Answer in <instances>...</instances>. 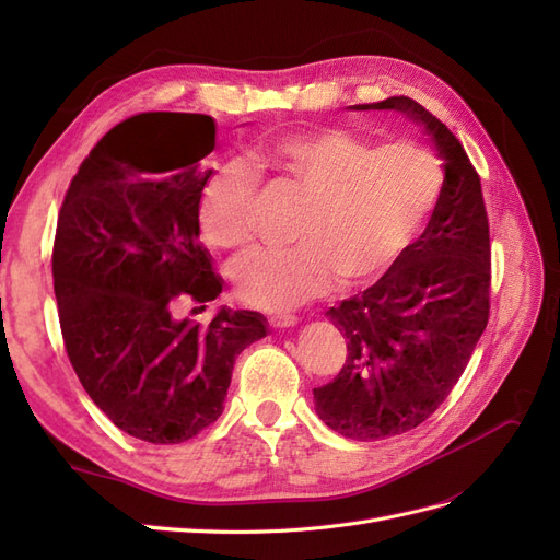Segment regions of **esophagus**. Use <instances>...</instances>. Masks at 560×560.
Instances as JSON below:
<instances>
[{
	"instance_id": "1",
	"label": "esophagus",
	"mask_w": 560,
	"mask_h": 560,
	"mask_svg": "<svg viewBox=\"0 0 560 560\" xmlns=\"http://www.w3.org/2000/svg\"><path fill=\"white\" fill-rule=\"evenodd\" d=\"M268 325L273 329H287L296 325V315L292 313H270L268 315Z\"/></svg>"
}]
</instances>
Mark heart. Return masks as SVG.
<instances>
[{"instance_id":"heart-1","label":"heart","mask_w":560,"mask_h":560,"mask_svg":"<svg viewBox=\"0 0 560 560\" xmlns=\"http://www.w3.org/2000/svg\"><path fill=\"white\" fill-rule=\"evenodd\" d=\"M273 171L308 196L284 249H259L233 268L249 306L294 308L383 276L411 243L442 191V165L411 142L376 147L343 130L290 132L254 149L249 165H219L200 191L198 224L219 249L254 241L259 173Z\"/></svg>"}]
</instances>
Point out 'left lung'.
Segmentation results:
<instances>
[{
    "mask_svg": "<svg viewBox=\"0 0 560 560\" xmlns=\"http://www.w3.org/2000/svg\"><path fill=\"white\" fill-rule=\"evenodd\" d=\"M354 109L416 118L446 171L420 238L376 284L327 311L348 352L313 389L317 413L338 434L376 442L425 422L460 381L490 315V229L481 177L446 124L406 95Z\"/></svg>",
    "mask_w": 560,
    "mask_h": 560,
    "instance_id": "left-lung-1",
    "label": "left lung"
}]
</instances>
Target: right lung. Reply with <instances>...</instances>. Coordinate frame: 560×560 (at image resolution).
<instances>
[{
	"instance_id": "1",
	"label": "right lung",
	"mask_w": 560,
	"mask_h": 560,
	"mask_svg": "<svg viewBox=\"0 0 560 560\" xmlns=\"http://www.w3.org/2000/svg\"><path fill=\"white\" fill-rule=\"evenodd\" d=\"M212 149L208 114H135L91 149L58 212L54 290L67 358L97 409L149 444L210 428L235 358L266 336L252 311L222 308L208 327L175 317L179 303L222 292L198 241L212 175L198 165Z\"/></svg>"
}]
</instances>
